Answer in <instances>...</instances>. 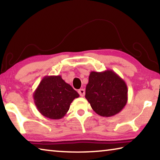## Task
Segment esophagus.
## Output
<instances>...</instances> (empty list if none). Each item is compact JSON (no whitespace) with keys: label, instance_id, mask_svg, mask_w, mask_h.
I'll return each instance as SVG.
<instances>
[{"label":"esophagus","instance_id":"esophagus-1","mask_svg":"<svg viewBox=\"0 0 160 160\" xmlns=\"http://www.w3.org/2000/svg\"><path fill=\"white\" fill-rule=\"evenodd\" d=\"M78 93H79V94L81 97H84L85 94V90H84V89H80V90H78Z\"/></svg>","mask_w":160,"mask_h":160}]
</instances>
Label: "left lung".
Listing matches in <instances>:
<instances>
[{"instance_id": "8db88e82", "label": "left lung", "mask_w": 160, "mask_h": 160, "mask_svg": "<svg viewBox=\"0 0 160 160\" xmlns=\"http://www.w3.org/2000/svg\"><path fill=\"white\" fill-rule=\"evenodd\" d=\"M85 98L97 114L105 117L121 112L128 102V88L112 70L92 71L86 86Z\"/></svg>"}]
</instances>
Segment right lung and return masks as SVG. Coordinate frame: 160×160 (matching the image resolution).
I'll list each match as a JSON object with an SVG mask.
<instances>
[{
    "label": "right lung",
    "instance_id": "obj_1",
    "mask_svg": "<svg viewBox=\"0 0 160 160\" xmlns=\"http://www.w3.org/2000/svg\"><path fill=\"white\" fill-rule=\"evenodd\" d=\"M79 96L61 75L45 76L33 94L38 111L51 119L63 118L69 110L72 102Z\"/></svg>",
    "mask_w": 160,
    "mask_h": 160
}]
</instances>
